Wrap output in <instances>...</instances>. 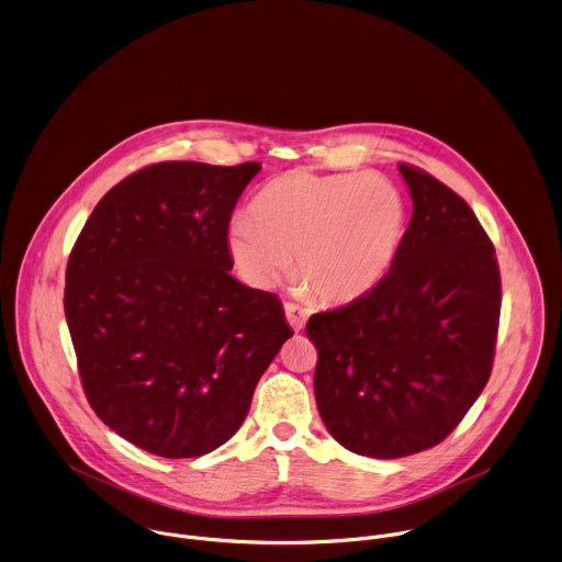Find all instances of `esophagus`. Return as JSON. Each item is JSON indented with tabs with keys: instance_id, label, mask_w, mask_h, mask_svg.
Returning a JSON list of instances; mask_svg holds the SVG:
<instances>
[{
	"instance_id": "34e87169",
	"label": "esophagus",
	"mask_w": 562,
	"mask_h": 562,
	"mask_svg": "<svg viewBox=\"0 0 562 562\" xmlns=\"http://www.w3.org/2000/svg\"><path fill=\"white\" fill-rule=\"evenodd\" d=\"M284 313H286V322L291 324L293 330H302L304 328V324L308 319V311L306 308L289 302V304H284Z\"/></svg>"
}]
</instances>
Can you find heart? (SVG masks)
<instances>
[{"label": "heart", "instance_id": "b5f03b06", "mask_svg": "<svg viewBox=\"0 0 562 562\" xmlns=\"http://www.w3.org/2000/svg\"><path fill=\"white\" fill-rule=\"evenodd\" d=\"M251 216L227 227V249L240 276L271 289L293 269L304 289L328 304L374 291L398 256L407 207L394 183L376 175L291 170L254 201Z\"/></svg>", "mask_w": 562, "mask_h": 562}]
</instances>
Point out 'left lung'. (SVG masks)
<instances>
[{
	"mask_svg": "<svg viewBox=\"0 0 562 562\" xmlns=\"http://www.w3.org/2000/svg\"><path fill=\"white\" fill-rule=\"evenodd\" d=\"M398 170L414 214L394 267L306 324L326 429L376 460L431 449L460 425L491 379L502 311L495 247L475 212L429 172Z\"/></svg>",
	"mask_w": 562,
	"mask_h": 562,
	"instance_id": "8db88e82",
	"label": "left lung"
}]
</instances>
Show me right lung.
<instances>
[{"label":"right lung","instance_id":"obj_1","mask_svg":"<svg viewBox=\"0 0 562 562\" xmlns=\"http://www.w3.org/2000/svg\"><path fill=\"white\" fill-rule=\"evenodd\" d=\"M258 170L146 166L98 201L69 254L63 304L87 401L153 456L225 445L293 337L278 295L229 276V218Z\"/></svg>","mask_w":562,"mask_h":562}]
</instances>
